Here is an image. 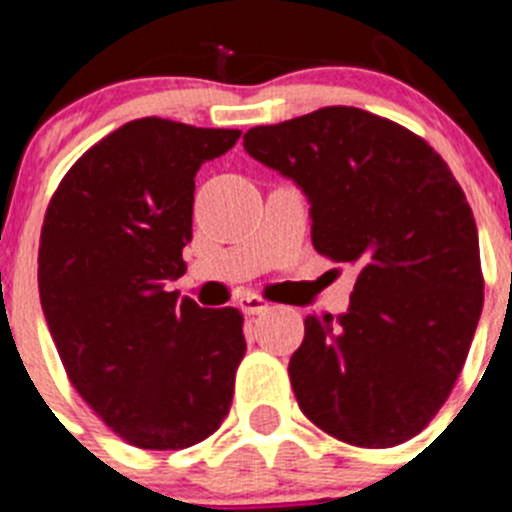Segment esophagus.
<instances>
[{
	"mask_svg": "<svg viewBox=\"0 0 512 512\" xmlns=\"http://www.w3.org/2000/svg\"><path fill=\"white\" fill-rule=\"evenodd\" d=\"M237 306L239 311L247 313V316H255V313H265L273 308V303L265 301L262 296H255V293H245V296L237 298Z\"/></svg>",
	"mask_w": 512,
	"mask_h": 512,
	"instance_id": "1",
	"label": "esophagus"
}]
</instances>
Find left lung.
<instances>
[{
    "mask_svg": "<svg viewBox=\"0 0 512 512\" xmlns=\"http://www.w3.org/2000/svg\"><path fill=\"white\" fill-rule=\"evenodd\" d=\"M245 150L303 188L316 252L357 267L349 311L303 321L288 365L301 411L362 449L413 439L449 398L485 301L462 186L423 137L357 107L252 127Z\"/></svg>",
    "mask_w": 512,
    "mask_h": 512,
    "instance_id": "obj_1",
    "label": "left lung"
}]
</instances>
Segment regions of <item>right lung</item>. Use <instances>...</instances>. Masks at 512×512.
Segmentation results:
<instances>
[{
	"label": "right lung",
	"mask_w": 512,
	"mask_h": 512,
	"mask_svg": "<svg viewBox=\"0 0 512 512\" xmlns=\"http://www.w3.org/2000/svg\"><path fill=\"white\" fill-rule=\"evenodd\" d=\"M239 130L132 119L89 147L45 211L38 285L66 375L137 449H186L222 426L247 352L237 308L178 301L201 163Z\"/></svg>",
	"instance_id": "obj_1"
}]
</instances>
